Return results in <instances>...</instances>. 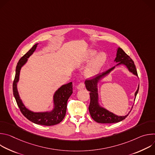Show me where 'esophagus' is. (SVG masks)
<instances>
[{
    "instance_id": "esophagus-1",
    "label": "esophagus",
    "mask_w": 155,
    "mask_h": 155,
    "mask_svg": "<svg viewBox=\"0 0 155 155\" xmlns=\"http://www.w3.org/2000/svg\"><path fill=\"white\" fill-rule=\"evenodd\" d=\"M84 87V82H83V81H81L78 84V86H77V88L78 89H83V88Z\"/></svg>"
}]
</instances>
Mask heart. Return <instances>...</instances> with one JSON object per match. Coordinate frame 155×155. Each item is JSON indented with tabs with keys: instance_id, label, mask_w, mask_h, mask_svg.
I'll return each mask as SVG.
<instances>
[{
	"instance_id": "heart-1",
	"label": "heart",
	"mask_w": 155,
	"mask_h": 155,
	"mask_svg": "<svg viewBox=\"0 0 155 155\" xmlns=\"http://www.w3.org/2000/svg\"><path fill=\"white\" fill-rule=\"evenodd\" d=\"M96 54V51L94 50H90L88 51L83 59V62H86L90 61ZM106 55L102 53L96 56L90 62L89 65L85 70V75L87 77H92L95 76L101 69L102 68L104 64L106 61Z\"/></svg>"
}]
</instances>
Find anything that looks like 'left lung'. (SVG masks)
<instances>
[{
  "label": "left lung",
  "instance_id": "obj_1",
  "mask_svg": "<svg viewBox=\"0 0 155 155\" xmlns=\"http://www.w3.org/2000/svg\"><path fill=\"white\" fill-rule=\"evenodd\" d=\"M115 61L119 62L117 65L124 64H125L130 72L133 73L134 75H137V72L136 68L134 62L124 51L123 49L119 48L117 50V58ZM115 66L111 69H109L105 72L97 75L96 77L92 78L91 79H87L85 81V86L87 91H90V104L89 105V112L91 118L97 123H115L120 122L124 120L127 115L124 117L117 116L111 112H108V110L101 108L97 104V82L102 77L107 75L110 71L113 70ZM139 86L135 93V96L136 97L137 94L139 91Z\"/></svg>",
  "mask_w": 155,
  "mask_h": 155
}]
</instances>
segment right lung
Returning a JSON list of instances; mask_svg holds the SVG:
<instances>
[{"label": "right lung", "mask_w": 155, "mask_h": 155, "mask_svg": "<svg viewBox=\"0 0 155 155\" xmlns=\"http://www.w3.org/2000/svg\"><path fill=\"white\" fill-rule=\"evenodd\" d=\"M37 45V44L34 45L17 63L15 77L13 83V93L21 112L27 119L37 124L53 126L61 122L65 115L67 102L73 92L72 82L63 85L55 93L54 96L55 108L50 113H34L29 111L22 103L17 91L16 83L19 80L20 69L22 66L26 63L28 58L35 51Z\"/></svg>", "instance_id": "right-lung-1"}]
</instances>
